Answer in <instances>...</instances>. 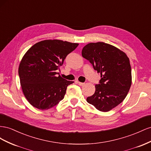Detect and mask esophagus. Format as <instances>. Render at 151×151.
Segmentation results:
<instances>
[{"label":"esophagus","instance_id":"obj_1","mask_svg":"<svg viewBox=\"0 0 151 151\" xmlns=\"http://www.w3.org/2000/svg\"><path fill=\"white\" fill-rule=\"evenodd\" d=\"M77 83H78V85L80 86H83L85 85V83H82V82H80V81H77Z\"/></svg>","mask_w":151,"mask_h":151}]
</instances>
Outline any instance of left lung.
<instances>
[{"instance_id":"1","label":"left lung","mask_w":151,"mask_h":151,"mask_svg":"<svg viewBox=\"0 0 151 151\" xmlns=\"http://www.w3.org/2000/svg\"><path fill=\"white\" fill-rule=\"evenodd\" d=\"M81 54L101 77L99 83L96 85V92L87 101L101 111L111 110L123 102L131 87L128 58L123 51L104 42L86 45Z\"/></svg>"}]
</instances>
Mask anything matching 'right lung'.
Returning <instances> with one entry per match:
<instances>
[{"instance_id": "obj_1", "label": "right lung", "mask_w": 151, "mask_h": 151, "mask_svg": "<svg viewBox=\"0 0 151 151\" xmlns=\"http://www.w3.org/2000/svg\"><path fill=\"white\" fill-rule=\"evenodd\" d=\"M78 44L59 40L37 43L24 55L18 74L26 99L33 107L49 109L64 99L67 87L73 81L57 73L67 55Z\"/></svg>"}]
</instances>
